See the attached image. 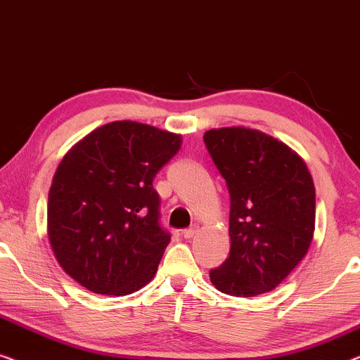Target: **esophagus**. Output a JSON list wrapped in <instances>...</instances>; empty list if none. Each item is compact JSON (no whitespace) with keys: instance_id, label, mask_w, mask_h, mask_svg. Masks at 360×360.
Segmentation results:
<instances>
[{"instance_id":"obj_1","label":"esophagus","mask_w":360,"mask_h":360,"mask_svg":"<svg viewBox=\"0 0 360 360\" xmlns=\"http://www.w3.org/2000/svg\"><path fill=\"white\" fill-rule=\"evenodd\" d=\"M197 233V226L194 225V226H191V229H186V230H182V236L186 238V240H189V238H192Z\"/></svg>"}]
</instances>
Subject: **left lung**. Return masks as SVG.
I'll list each match as a JSON object with an SVG mask.
<instances>
[{
    "label": "left lung",
    "mask_w": 360,
    "mask_h": 360,
    "mask_svg": "<svg viewBox=\"0 0 360 360\" xmlns=\"http://www.w3.org/2000/svg\"><path fill=\"white\" fill-rule=\"evenodd\" d=\"M204 143L230 194V255L210 281L235 297L269 292L310 248L316 200L307 165L255 129L209 130Z\"/></svg>",
    "instance_id": "left-lung-1"
}]
</instances>
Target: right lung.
I'll return each instance as SVG.
<instances>
[{
  "label": "right lung",
  "instance_id": "1",
  "mask_svg": "<svg viewBox=\"0 0 360 360\" xmlns=\"http://www.w3.org/2000/svg\"><path fill=\"white\" fill-rule=\"evenodd\" d=\"M179 148V135L117 120L65 155L47 220L50 245L70 277L108 295H129L153 279L171 241L153 179Z\"/></svg>",
  "mask_w": 360,
  "mask_h": 360
}]
</instances>
